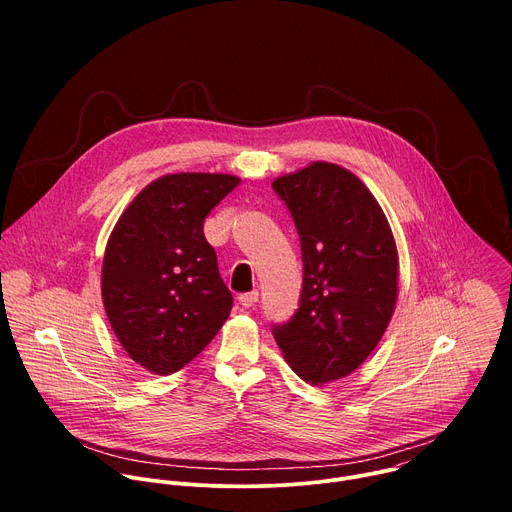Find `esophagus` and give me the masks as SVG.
I'll return each instance as SVG.
<instances>
[{"label":"esophagus","mask_w":512,"mask_h":512,"mask_svg":"<svg viewBox=\"0 0 512 512\" xmlns=\"http://www.w3.org/2000/svg\"><path fill=\"white\" fill-rule=\"evenodd\" d=\"M259 300V291L257 289H253V291H247V294H241L239 296V302H241V306L243 308H251V306H255V302Z\"/></svg>","instance_id":"obj_1"}]
</instances>
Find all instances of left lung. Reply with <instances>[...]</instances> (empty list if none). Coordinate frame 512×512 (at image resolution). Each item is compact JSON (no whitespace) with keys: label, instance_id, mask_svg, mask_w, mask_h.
<instances>
[{"label":"left lung","instance_id":"obj_1","mask_svg":"<svg viewBox=\"0 0 512 512\" xmlns=\"http://www.w3.org/2000/svg\"><path fill=\"white\" fill-rule=\"evenodd\" d=\"M300 235V308L273 338L304 381L330 383L367 360L397 302V247L375 196L352 172L314 162L277 178Z\"/></svg>","mask_w":512,"mask_h":512}]
</instances>
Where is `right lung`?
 Here are the masks:
<instances>
[{
  "instance_id": "obj_1",
  "label": "right lung",
  "mask_w": 512,
  "mask_h": 512,
  "mask_svg": "<svg viewBox=\"0 0 512 512\" xmlns=\"http://www.w3.org/2000/svg\"><path fill=\"white\" fill-rule=\"evenodd\" d=\"M239 182L229 174H168L145 186L117 221L103 259V306L143 369L180 371L229 318L233 294L204 237V218Z\"/></svg>"
}]
</instances>
